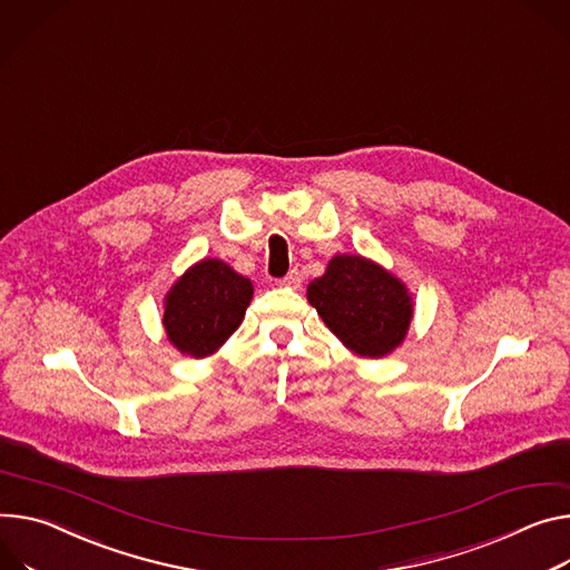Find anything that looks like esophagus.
<instances>
[{"label": "esophagus", "mask_w": 570, "mask_h": 570, "mask_svg": "<svg viewBox=\"0 0 570 570\" xmlns=\"http://www.w3.org/2000/svg\"><path fill=\"white\" fill-rule=\"evenodd\" d=\"M277 284H279V286H288V288H299L302 275H299L297 271H291V273H288L286 277H282Z\"/></svg>", "instance_id": "esophagus-1"}]
</instances>
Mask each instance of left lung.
Instances as JSON below:
<instances>
[{"label": "left lung", "instance_id": "8db88e82", "mask_svg": "<svg viewBox=\"0 0 570 570\" xmlns=\"http://www.w3.org/2000/svg\"><path fill=\"white\" fill-rule=\"evenodd\" d=\"M306 299L354 354L380 358L406 336L413 302L406 286L366 256L336 254L323 277L306 288Z\"/></svg>", "mask_w": 570, "mask_h": 570}]
</instances>
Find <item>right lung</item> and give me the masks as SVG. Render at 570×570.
Here are the masks:
<instances>
[{
	"label": "right lung",
	"mask_w": 570,
	"mask_h": 570,
	"mask_svg": "<svg viewBox=\"0 0 570 570\" xmlns=\"http://www.w3.org/2000/svg\"><path fill=\"white\" fill-rule=\"evenodd\" d=\"M252 293V282L220 258H202L166 295L168 341L195 358L214 354L243 323Z\"/></svg>",
	"instance_id": "1"
}]
</instances>
